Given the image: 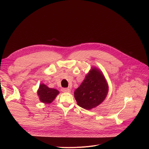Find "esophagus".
Listing matches in <instances>:
<instances>
[{
  "label": "esophagus",
  "instance_id": "esophagus-1",
  "mask_svg": "<svg viewBox=\"0 0 149 149\" xmlns=\"http://www.w3.org/2000/svg\"><path fill=\"white\" fill-rule=\"evenodd\" d=\"M61 91L63 92H70V90L68 88H62L61 89Z\"/></svg>",
  "mask_w": 149,
  "mask_h": 149
}]
</instances>
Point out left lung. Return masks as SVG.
<instances>
[{"mask_svg":"<svg viewBox=\"0 0 149 149\" xmlns=\"http://www.w3.org/2000/svg\"><path fill=\"white\" fill-rule=\"evenodd\" d=\"M109 87L103 73L92 68L80 86L75 89L74 97L77 104L85 109L100 105L106 98Z\"/></svg>","mask_w":149,"mask_h":149,"instance_id":"left-lung-1","label":"left lung"}]
</instances>
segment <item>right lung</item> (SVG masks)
I'll return each mask as SVG.
<instances>
[{"label": "right lung", "instance_id": "right-lung-1", "mask_svg": "<svg viewBox=\"0 0 149 149\" xmlns=\"http://www.w3.org/2000/svg\"><path fill=\"white\" fill-rule=\"evenodd\" d=\"M58 93V90L49 88L44 84H40L37 91V94L40 101L46 104L52 103Z\"/></svg>", "mask_w": 149, "mask_h": 149}]
</instances>
